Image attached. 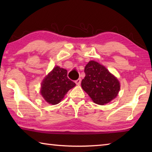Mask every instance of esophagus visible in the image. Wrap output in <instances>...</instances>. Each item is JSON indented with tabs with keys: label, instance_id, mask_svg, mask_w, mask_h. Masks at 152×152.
Listing matches in <instances>:
<instances>
[{
	"label": "esophagus",
	"instance_id": "esophagus-1",
	"mask_svg": "<svg viewBox=\"0 0 152 152\" xmlns=\"http://www.w3.org/2000/svg\"><path fill=\"white\" fill-rule=\"evenodd\" d=\"M75 82H76V84H77V85H80V83H81V79L78 78V80H76Z\"/></svg>",
	"mask_w": 152,
	"mask_h": 152
}]
</instances>
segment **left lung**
Segmentation results:
<instances>
[{"label": "left lung", "instance_id": "1", "mask_svg": "<svg viewBox=\"0 0 152 152\" xmlns=\"http://www.w3.org/2000/svg\"><path fill=\"white\" fill-rule=\"evenodd\" d=\"M84 72L86 76L82 80V88L94 102L103 105L116 98L120 83L104 66L90 61L85 66Z\"/></svg>", "mask_w": 152, "mask_h": 152}]
</instances>
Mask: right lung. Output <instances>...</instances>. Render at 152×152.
<instances>
[{
  "instance_id": "obj_1",
  "label": "right lung",
  "mask_w": 152,
  "mask_h": 152,
  "mask_svg": "<svg viewBox=\"0 0 152 152\" xmlns=\"http://www.w3.org/2000/svg\"><path fill=\"white\" fill-rule=\"evenodd\" d=\"M67 74L66 69L56 66L43 79L40 93L49 104L54 105L59 103L69 90L76 86L68 78Z\"/></svg>"
}]
</instances>
